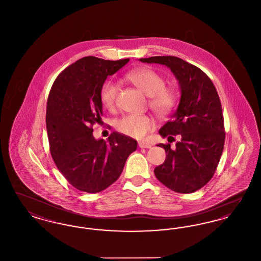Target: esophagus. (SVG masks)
<instances>
[{
  "mask_svg": "<svg viewBox=\"0 0 261 261\" xmlns=\"http://www.w3.org/2000/svg\"><path fill=\"white\" fill-rule=\"evenodd\" d=\"M138 146L141 148V149H150L151 148V145L147 143V142H139L138 143Z\"/></svg>",
  "mask_w": 261,
  "mask_h": 261,
  "instance_id": "esophagus-1",
  "label": "esophagus"
}]
</instances>
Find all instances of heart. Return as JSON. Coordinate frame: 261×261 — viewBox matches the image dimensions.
Here are the masks:
<instances>
[{
    "label": "heart",
    "instance_id": "obj_1",
    "mask_svg": "<svg viewBox=\"0 0 261 261\" xmlns=\"http://www.w3.org/2000/svg\"><path fill=\"white\" fill-rule=\"evenodd\" d=\"M125 78L145 95L149 96V108L161 117L173 111L178 97L172 88L165 87V79L155 70L143 67L127 73ZM118 87L112 81H106L100 88L99 99L102 107L109 111L115 108ZM154 127L152 118L147 114H128L116 122V129L126 136L141 139Z\"/></svg>",
    "mask_w": 261,
    "mask_h": 261
}]
</instances>
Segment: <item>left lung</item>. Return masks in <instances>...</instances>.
Wrapping results in <instances>:
<instances>
[{"instance_id":"8db88e82","label":"left lung","mask_w":261,"mask_h":261,"mask_svg":"<svg viewBox=\"0 0 261 261\" xmlns=\"http://www.w3.org/2000/svg\"><path fill=\"white\" fill-rule=\"evenodd\" d=\"M140 61L169 67L181 89L177 111L160 130L170 143L169 138L175 141L177 135L180 140L174 149L170 144L159 145L167 155L165 162L154 168V175L174 192L194 193L211 181L223 151V113L216 88L199 67L177 57L160 56Z\"/></svg>"}]
</instances>
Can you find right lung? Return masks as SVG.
<instances>
[{
  "instance_id": "add662e5",
  "label": "right lung",
  "mask_w": 261,
  "mask_h": 261,
  "mask_svg": "<svg viewBox=\"0 0 261 261\" xmlns=\"http://www.w3.org/2000/svg\"><path fill=\"white\" fill-rule=\"evenodd\" d=\"M128 62L82 58L62 70L50 88L46 112L50 154L79 191L95 194L111 186L136 150L137 141L118 132L108 141L93 136V126L102 122L101 85Z\"/></svg>"
}]
</instances>
